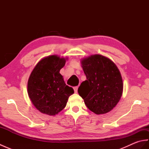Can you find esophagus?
<instances>
[{
    "label": "esophagus",
    "mask_w": 149,
    "mask_h": 149,
    "mask_svg": "<svg viewBox=\"0 0 149 149\" xmlns=\"http://www.w3.org/2000/svg\"><path fill=\"white\" fill-rule=\"evenodd\" d=\"M74 91H75V93H77L78 86H75V87L74 88Z\"/></svg>",
    "instance_id": "esophagus-1"
}]
</instances>
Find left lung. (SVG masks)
I'll list each match as a JSON object with an SVG mask.
<instances>
[{"label": "left lung", "instance_id": "obj_1", "mask_svg": "<svg viewBox=\"0 0 149 149\" xmlns=\"http://www.w3.org/2000/svg\"><path fill=\"white\" fill-rule=\"evenodd\" d=\"M86 76L78 88L84 104L97 115L109 112L122 97L123 81L118 68L111 60L99 54L81 60Z\"/></svg>", "mask_w": 149, "mask_h": 149}]
</instances>
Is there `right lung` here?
<instances>
[{
  "mask_svg": "<svg viewBox=\"0 0 149 149\" xmlns=\"http://www.w3.org/2000/svg\"><path fill=\"white\" fill-rule=\"evenodd\" d=\"M66 59L56 55L43 58L31 72L27 83L29 97L41 113L56 115L65 108L68 97L74 93L66 85L59 71Z\"/></svg>",
  "mask_w": 149,
  "mask_h": 149,
  "instance_id": "add662e5",
  "label": "right lung"
}]
</instances>
